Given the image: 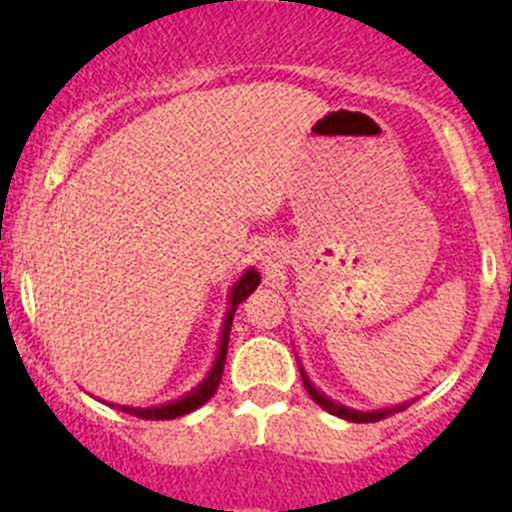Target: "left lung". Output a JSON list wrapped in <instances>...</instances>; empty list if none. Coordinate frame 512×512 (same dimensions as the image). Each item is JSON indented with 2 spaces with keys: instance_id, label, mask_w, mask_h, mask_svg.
Returning a JSON list of instances; mask_svg holds the SVG:
<instances>
[{
  "instance_id": "left-lung-1",
  "label": "left lung",
  "mask_w": 512,
  "mask_h": 512,
  "mask_svg": "<svg viewBox=\"0 0 512 512\" xmlns=\"http://www.w3.org/2000/svg\"><path fill=\"white\" fill-rule=\"evenodd\" d=\"M300 374H302V384H305L307 395H310L312 400L318 402L320 408L328 410L330 415H338V418H343V420H351V423H377V420L387 418V415L400 413V410L408 408V402H405V405H397V408L369 410V413H364V410H351V408H346V405H338V402H333V400H330V397H325L320 390H315V384L310 382V377H307V374H305V369H300Z\"/></svg>"
}]
</instances>
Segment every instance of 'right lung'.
Returning a JSON list of instances; mask_svg holds the SVG:
<instances>
[{
  "instance_id": "right-lung-1",
  "label": "right lung",
  "mask_w": 512,
  "mask_h": 512,
  "mask_svg": "<svg viewBox=\"0 0 512 512\" xmlns=\"http://www.w3.org/2000/svg\"><path fill=\"white\" fill-rule=\"evenodd\" d=\"M261 277L256 269H248L238 282L233 284L230 289V300H228V315H225V323H223V333H220V346H217V356H215V364H212L210 374L202 379L192 392L182 397V400H174V402H166L161 408H128V405H117L122 413H130L135 418H143V420H174L179 415H187L192 410H197L200 405H205L212 395L217 392V384L223 379V366H225V356H228V338H230V325H233V315H235V307L241 305L248 295H251L253 289L259 287Z\"/></svg>"
}]
</instances>
